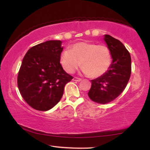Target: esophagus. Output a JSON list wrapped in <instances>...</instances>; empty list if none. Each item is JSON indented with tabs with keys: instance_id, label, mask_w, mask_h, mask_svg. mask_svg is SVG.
<instances>
[{
	"instance_id": "esophagus-1",
	"label": "esophagus",
	"mask_w": 150,
	"mask_h": 150,
	"mask_svg": "<svg viewBox=\"0 0 150 150\" xmlns=\"http://www.w3.org/2000/svg\"><path fill=\"white\" fill-rule=\"evenodd\" d=\"M81 78H78V77H74V79H73V81H76V82H80V81H81Z\"/></svg>"
}]
</instances>
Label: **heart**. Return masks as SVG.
<instances>
[{
  "label": "heart",
  "mask_w": 150,
  "mask_h": 150,
  "mask_svg": "<svg viewBox=\"0 0 150 150\" xmlns=\"http://www.w3.org/2000/svg\"><path fill=\"white\" fill-rule=\"evenodd\" d=\"M112 61L109 48L104 44L93 42H78L65 50L61 55L60 61L67 73L75 71L81 65L82 71L91 78L105 74Z\"/></svg>",
  "instance_id": "b5f03b06"
}]
</instances>
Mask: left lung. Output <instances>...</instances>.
I'll use <instances>...</instances> for the list:
<instances>
[{"label":"left lung","instance_id":"obj_1","mask_svg":"<svg viewBox=\"0 0 150 150\" xmlns=\"http://www.w3.org/2000/svg\"><path fill=\"white\" fill-rule=\"evenodd\" d=\"M104 40L109 48L112 62L105 74L91 81L88 96L98 104H107L118 97L126 88L131 74V57L120 40L105 35Z\"/></svg>","mask_w":150,"mask_h":150}]
</instances>
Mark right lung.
Listing matches in <instances>:
<instances>
[{
  "label": "right lung",
  "mask_w": 150,
  "mask_h": 150,
  "mask_svg": "<svg viewBox=\"0 0 150 150\" xmlns=\"http://www.w3.org/2000/svg\"><path fill=\"white\" fill-rule=\"evenodd\" d=\"M63 47L59 40L33 46L26 53L18 75V86L25 102L34 109L46 111L62 98L73 76L60 63Z\"/></svg>",
  "instance_id": "obj_1"
}]
</instances>
